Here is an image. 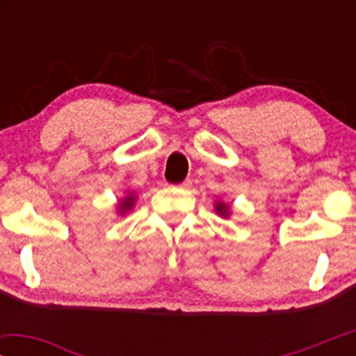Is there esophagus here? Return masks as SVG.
Segmentation results:
<instances>
[{"mask_svg": "<svg viewBox=\"0 0 356 356\" xmlns=\"http://www.w3.org/2000/svg\"><path fill=\"white\" fill-rule=\"evenodd\" d=\"M191 186H193L191 179H184V181H183L181 184H178V188H181V189H189Z\"/></svg>", "mask_w": 356, "mask_h": 356, "instance_id": "34e87169", "label": "esophagus"}]
</instances>
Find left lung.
Listing matches in <instances>:
<instances>
[{
	"label": "left lung",
	"mask_w": 356,
	"mask_h": 356,
	"mask_svg": "<svg viewBox=\"0 0 356 356\" xmlns=\"http://www.w3.org/2000/svg\"><path fill=\"white\" fill-rule=\"evenodd\" d=\"M213 211H216L218 216L223 217V218H228L232 216V206H230V204L218 201V199L216 202H213Z\"/></svg>",
	"instance_id": "obj_1"
}]
</instances>
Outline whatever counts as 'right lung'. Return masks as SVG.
I'll return each instance as SVG.
<instances>
[{
	"label": "right lung",
	"mask_w": 356,
	"mask_h": 356,
	"mask_svg": "<svg viewBox=\"0 0 356 356\" xmlns=\"http://www.w3.org/2000/svg\"><path fill=\"white\" fill-rule=\"evenodd\" d=\"M136 201H138V196H136L134 193L128 191L120 199L118 204H116V213H118V216H126V213L131 212V209L134 207Z\"/></svg>",
	"instance_id": "1"
}]
</instances>
